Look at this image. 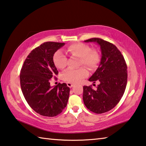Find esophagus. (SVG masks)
<instances>
[{
    "mask_svg": "<svg viewBox=\"0 0 146 146\" xmlns=\"http://www.w3.org/2000/svg\"><path fill=\"white\" fill-rule=\"evenodd\" d=\"M67 86H68L69 88H72L73 86H74V84L71 83V82H67Z\"/></svg>",
    "mask_w": 146,
    "mask_h": 146,
    "instance_id": "1",
    "label": "esophagus"
}]
</instances>
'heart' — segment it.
I'll use <instances>...</instances> for the list:
<instances>
[{"instance_id":"b5f03b06","label":"heart","mask_w":146,"mask_h":146,"mask_svg":"<svg viewBox=\"0 0 146 146\" xmlns=\"http://www.w3.org/2000/svg\"><path fill=\"white\" fill-rule=\"evenodd\" d=\"M67 51L71 55L80 57L78 66H85L90 70L98 67L100 62V53L97 49H91V47L84 43L71 44L67 48ZM53 63L58 69H64L67 65V56L62 51L58 50L53 56ZM88 71L84 67L77 70L68 69L62 74V78L69 82L78 83L88 76Z\"/></svg>"}]
</instances>
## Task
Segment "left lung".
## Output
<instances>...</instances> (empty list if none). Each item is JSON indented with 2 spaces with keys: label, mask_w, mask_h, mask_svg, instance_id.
<instances>
[{
  "label": "left lung",
  "mask_w": 146,
  "mask_h": 146,
  "mask_svg": "<svg viewBox=\"0 0 146 146\" xmlns=\"http://www.w3.org/2000/svg\"><path fill=\"white\" fill-rule=\"evenodd\" d=\"M84 42H97L100 46V64L89 78L90 82H98L99 84L96 90L91 86H84L83 100L89 110L101 114L112 110L122 98L127 85V64L114 44L98 38Z\"/></svg>",
  "instance_id": "obj_1"
}]
</instances>
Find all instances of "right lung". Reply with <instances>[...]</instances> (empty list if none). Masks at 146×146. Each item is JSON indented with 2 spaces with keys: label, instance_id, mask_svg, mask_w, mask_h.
<instances>
[{
  "label": "right lung",
  "instance_id": "1",
  "mask_svg": "<svg viewBox=\"0 0 146 146\" xmlns=\"http://www.w3.org/2000/svg\"><path fill=\"white\" fill-rule=\"evenodd\" d=\"M64 44L54 42L42 44L31 51L21 70L20 81L24 98L35 111L44 117H55L67 106L70 88L66 83L52 88L49 82L58 73L53 55Z\"/></svg>",
  "mask_w": 146,
  "mask_h": 146
}]
</instances>
